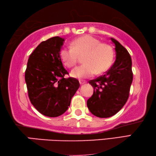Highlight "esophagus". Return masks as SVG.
Instances as JSON below:
<instances>
[{
	"instance_id": "34e87169",
	"label": "esophagus",
	"mask_w": 156,
	"mask_h": 156,
	"mask_svg": "<svg viewBox=\"0 0 156 156\" xmlns=\"http://www.w3.org/2000/svg\"><path fill=\"white\" fill-rule=\"evenodd\" d=\"M80 85H83V84H85L86 83V81L81 80V81H80Z\"/></svg>"
}]
</instances>
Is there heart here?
Segmentation results:
<instances>
[{
  "mask_svg": "<svg viewBox=\"0 0 156 156\" xmlns=\"http://www.w3.org/2000/svg\"><path fill=\"white\" fill-rule=\"evenodd\" d=\"M83 56V64L74 68L70 75L76 79H86L98 73L105 72L111 66L113 50L106 43L90 35L78 38L71 43V46L63 48L60 57L63 63L69 68L77 63L80 56Z\"/></svg>",
  "mask_w": 156,
  "mask_h": 156,
  "instance_id": "b5f03b06",
  "label": "heart"
}]
</instances>
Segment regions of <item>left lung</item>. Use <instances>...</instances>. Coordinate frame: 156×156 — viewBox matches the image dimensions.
Listing matches in <instances>:
<instances>
[{"label": "left lung", "mask_w": 156, "mask_h": 156, "mask_svg": "<svg viewBox=\"0 0 156 156\" xmlns=\"http://www.w3.org/2000/svg\"><path fill=\"white\" fill-rule=\"evenodd\" d=\"M115 48L116 59L104 75L89 81L94 88L87 106L92 114L101 118L115 115L126 104L133 81L132 61L127 50L111 38Z\"/></svg>", "instance_id": "left-lung-1"}]
</instances>
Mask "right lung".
Instances as JSON below:
<instances>
[{"mask_svg": "<svg viewBox=\"0 0 156 156\" xmlns=\"http://www.w3.org/2000/svg\"><path fill=\"white\" fill-rule=\"evenodd\" d=\"M64 41L55 37L42 41L28 58L25 73L28 96L34 108L43 115L55 117L67 111L80 87L75 78H65L60 51Z\"/></svg>", "mask_w": 156, "mask_h": 156, "instance_id": "1", "label": "right lung"}]
</instances>
